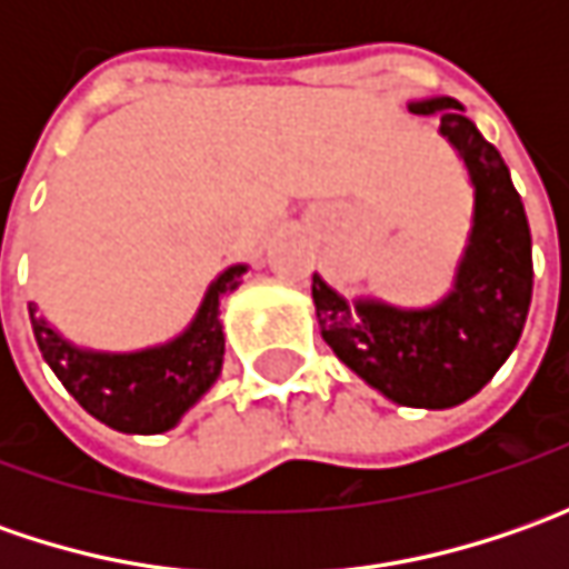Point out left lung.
Listing matches in <instances>:
<instances>
[{
	"mask_svg": "<svg viewBox=\"0 0 569 569\" xmlns=\"http://www.w3.org/2000/svg\"><path fill=\"white\" fill-rule=\"evenodd\" d=\"M408 113L440 117V136L471 187L466 243L447 295L396 307L373 295L345 297L313 272L322 341L389 402L440 411L478 396L513 355L532 303V233L510 170L459 100H408Z\"/></svg>",
	"mask_w": 569,
	"mask_h": 569,
	"instance_id": "obj_1",
	"label": "left lung"
}]
</instances>
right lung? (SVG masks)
I'll list each match as a JSON object with an SVG mask.
<instances>
[{
    "label": "right lung",
    "mask_w": 569,
    "mask_h": 569,
    "mask_svg": "<svg viewBox=\"0 0 569 569\" xmlns=\"http://www.w3.org/2000/svg\"><path fill=\"white\" fill-rule=\"evenodd\" d=\"M247 262L211 278L196 313L173 339L132 351H100L66 339L28 303L33 339L59 382L88 415L120 433H164L183 421L224 367L221 300L243 284Z\"/></svg>",
    "instance_id": "1"
}]
</instances>
